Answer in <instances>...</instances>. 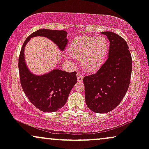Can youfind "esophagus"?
Listing matches in <instances>:
<instances>
[{"label": "esophagus", "mask_w": 149, "mask_h": 149, "mask_svg": "<svg viewBox=\"0 0 149 149\" xmlns=\"http://www.w3.org/2000/svg\"><path fill=\"white\" fill-rule=\"evenodd\" d=\"M77 78H78V82H82L83 80V76L82 73H78V74H77Z\"/></svg>", "instance_id": "esophagus-1"}]
</instances>
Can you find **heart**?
<instances>
[{
  "instance_id": "obj_1",
  "label": "heart",
  "mask_w": 149,
  "mask_h": 149,
  "mask_svg": "<svg viewBox=\"0 0 149 149\" xmlns=\"http://www.w3.org/2000/svg\"><path fill=\"white\" fill-rule=\"evenodd\" d=\"M109 49V42L103 36H80L69 46V54L80 58L82 69L88 72L98 69L104 63Z\"/></svg>"
}]
</instances>
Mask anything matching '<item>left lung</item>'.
<instances>
[{"instance_id": "left-lung-1", "label": "left lung", "mask_w": 149, "mask_h": 149, "mask_svg": "<svg viewBox=\"0 0 149 149\" xmlns=\"http://www.w3.org/2000/svg\"><path fill=\"white\" fill-rule=\"evenodd\" d=\"M102 33L110 42L109 57L96 73L83 78L85 102L97 113L111 111L120 103L129 88L132 66L125 40L113 32Z\"/></svg>"}]
</instances>
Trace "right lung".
I'll list each match as a JSON object with an SVG mask.
<instances>
[{"mask_svg":"<svg viewBox=\"0 0 149 149\" xmlns=\"http://www.w3.org/2000/svg\"><path fill=\"white\" fill-rule=\"evenodd\" d=\"M65 31L39 29L26 39L19 57L20 83L25 95L32 104L43 112H54L62 108L68 100L71 89L77 82L76 72L69 73L53 69L49 73L38 76L27 67L24 59V47L31 38H47L64 51L68 42Z\"/></svg>","mask_w":149,"mask_h":149,"instance_id":"obj_1","label":"right lung"}]
</instances>
